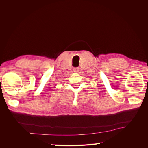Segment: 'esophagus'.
Wrapping results in <instances>:
<instances>
[{
  "label": "esophagus",
  "mask_w": 148,
  "mask_h": 148,
  "mask_svg": "<svg viewBox=\"0 0 148 148\" xmlns=\"http://www.w3.org/2000/svg\"><path fill=\"white\" fill-rule=\"evenodd\" d=\"M73 70L75 72H78L79 70V69L78 68V67H75V68L73 69Z\"/></svg>",
  "instance_id": "esophagus-1"
}]
</instances>
